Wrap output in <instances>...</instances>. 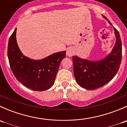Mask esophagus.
Wrapping results in <instances>:
<instances>
[{
	"label": "esophagus",
	"mask_w": 127,
	"mask_h": 127,
	"mask_svg": "<svg viewBox=\"0 0 127 127\" xmlns=\"http://www.w3.org/2000/svg\"><path fill=\"white\" fill-rule=\"evenodd\" d=\"M74 54V50L72 48H69L67 49L66 52V55L68 56H72Z\"/></svg>",
	"instance_id": "esophagus-1"
}]
</instances>
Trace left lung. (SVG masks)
<instances>
[{
  "mask_svg": "<svg viewBox=\"0 0 127 127\" xmlns=\"http://www.w3.org/2000/svg\"><path fill=\"white\" fill-rule=\"evenodd\" d=\"M109 23L108 19L103 16ZM116 42L111 53L99 61H90L72 56L74 74L77 84L87 90H95L106 85L119 71L122 60V42L118 31L114 28Z\"/></svg>",
  "mask_w": 127,
  "mask_h": 127,
  "instance_id": "left-lung-1",
  "label": "left lung"
}]
</instances>
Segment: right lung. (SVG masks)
Here are the masks:
<instances>
[{
    "mask_svg": "<svg viewBox=\"0 0 127 127\" xmlns=\"http://www.w3.org/2000/svg\"><path fill=\"white\" fill-rule=\"evenodd\" d=\"M16 29L10 36L8 58L10 68L19 82L34 91L46 90L55 83L60 63L66 56V51L53 53L40 60H34L21 53L17 44Z\"/></svg>",
    "mask_w": 127,
    "mask_h": 127,
    "instance_id": "obj_1",
    "label": "right lung"
}]
</instances>
